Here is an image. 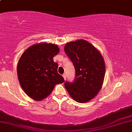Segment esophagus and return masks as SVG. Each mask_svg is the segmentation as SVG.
Segmentation results:
<instances>
[{
    "label": "esophagus",
    "instance_id": "esophagus-1",
    "mask_svg": "<svg viewBox=\"0 0 132 132\" xmlns=\"http://www.w3.org/2000/svg\"><path fill=\"white\" fill-rule=\"evenodd\" d=\"M63 77L64 78V80H66V74H63Z\"/></svg>",
    "mask_w": 132,
    "mask_h": 132
}]
</instances>
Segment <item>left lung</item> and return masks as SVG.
<instances>
[{
  "label": "left lung",
  "mask_w": 132,
  "mask_h": 132,
  "mask_svg": "<svg viewBox=\"0 0 132 132\" xmlns=\"http://www.w3.org/2000/svg\"><path fill=\"white\" fill-rule=\"evenodd\" d=\"M64 51L76 70L75 81L64 82V87L74 100L88 102L103 86L105 75L103 57L95 46L83 39L66 43Z\"/></svg>",
  "instance_id": "obj_1"
}]
</instances>
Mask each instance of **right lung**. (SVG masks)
<instances>
[{"mask_svg":"<svg viewBox=\"0 0 132 132\" xmlns=\"http://www.w3.org/2000/svg\"><path fill=\"white\" fill-rule=\"evenodd\" d=\"M59 52L56 44L41 43L28 47L19 59V81L24 92L34 100L44 99L56 85L64 82L57 73L58 64L53 61Z\"/></svg>","mask_w":132,"mask_h":132,"instance_id":"add662e5","label":"right lung"}]
</instances>
